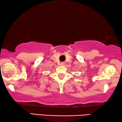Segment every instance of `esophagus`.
<instances>
[{
    "label": "esophagus",
    "mask_w": 122,
    "mask_h": 122,
    "mask_svg": "<svg viewBox=\"0 0 122 122\" xmlns=\"http://www.w3.org/2000/svg\"><path fill=\"white\" fill-rule=\"evenodd\" d=\"M64 65H65V63H64V62H61V66H64Z\"/></svg>",
    "instance_id": "obj_1"
}]
</instances>
